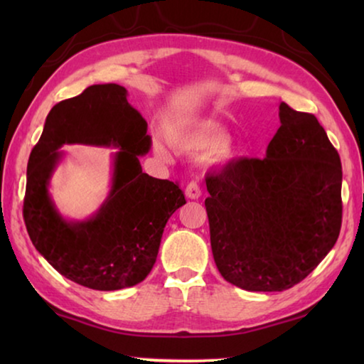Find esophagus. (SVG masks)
<instances>
[{
  "mask_svg": "<svg viewBox=\"0 0 364 364\" xmlns=\"http://www.w3.org/2000/svg\"><path fill=\"white\" fill-rule=\"evenodd\" d=\"M184 194H186L188 199H199L202 191L199 188V184H197L196 181H191L186 186V189H184Z\"/></svg>",
  "mask_w": 364,
  "mask_h": 364,
  "instance_id": "1",
  "label": "esophagus"
}]
</instances>
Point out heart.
I'll return each instance as SVG.
<instances>
[{
    "label": "heart",
    "mask_w": 364,
    "mask_h": 364,
    "mask_svg": "<svg viewBox=\"0 0 364 364\" xmlns=\"http://www.w3.org/2000/svg\"><path fill=\"white\" fill-rule=\"evenodd\" d=\"M168 143L173 149L188 154H210L217 162H231L237 157V149L228 133L212 123H188L173 127L168 133ZM160 156L167 157V151L159 144Z\"/></svg>",
    "instance_id": "obj_1"
}]
</instances>
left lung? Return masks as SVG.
Wrapping results in <instances>:
<instances>
[{
    "mask_svg": "<svg viewBox=\"0 0 364 364\" xmlns=\"http://www.w3.org/2000/svg\"><path fill=\"white\" fill-rule=\"evenodd\" d=\"M264 159H239L205 178L213 260L250 292L299 284L329 254L342 225V165L313 114L279 104Z\"/></svg>",
    "mask_w": 364,
    "mask_h": 364,
    "instance_id": "left-lung-1",
    "label": "left lung"
}]
</instances>
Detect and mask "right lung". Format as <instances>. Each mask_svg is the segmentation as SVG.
I'll list each match as a JSON object with an SVG mask.
<instances>
[{
  "instance_id": "add662e5",
  "label": "right lung",
  "mask_w": 364,
  "mask_h": 364,
  "mask_svg": "<svg viewBox=\"0 0 364 364\" xmlns=\"http://www.w3.org/2000/svg\"><path fill=\"white\" fill-rule=\"evenodd\" d=\"M120 85H93L60 101L48 114L27 167L23 220L35 249L51 267L95 291H119L144 281L156 263L164 228L186 204L168 180L143 173L139 157L149 152L147 122ZM64 144L117 146L111 191L86 220H67L48 194Z\"/></svg>"
}]
</instances>
